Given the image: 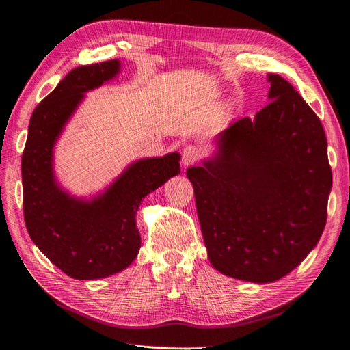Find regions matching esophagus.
Wrapping results in <instances>:
<instances>
[{
    "label": "esophagus",
    "instance_id": "34e87169",
    "mask_svg": "<svg viewBox=\"0 0 350 350\" xmlns=\"http://www.w3.org/2000/svg\"><path fill=\"white\" fill-rule=\"evenodd\" d=\"M199 155H201V151H199V148L195 146V145H187L183 152H182V163L183 165H192L198 161Z\"/></svg>",
    "mask_w": 350,
    "mask_h": 350
}]
</instances>
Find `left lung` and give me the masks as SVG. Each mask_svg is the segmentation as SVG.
<instances>
[{
	"label": "left lung",
	"instance_id": "obj_1",
	"mask_svg": "<svg viewBox=\"0 0 350 350\" xmlns=\"http://www.w3.org/2000/svg\"><path fill=\"white\" fill-rule=\"evenodd\" d=\"M271 99L218 136V152L186 172L208 258L228 277L271 283L312 251L327 221L332 167L321 122L286 79Z\"/></svg>",
	"mask_w": 350,
	"mask_h": 350
}]
</instances>
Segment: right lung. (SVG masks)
<instances>
[{
  "mask_svg": "<svg viewBox=\"0 0 350 350\" xmlns=\"http://www.w3.org/2000/svg\"><path fill=\"white\" fill-rule=\"evenodd\" d=\"M120 72L118 59L73 68L33 109L22 157L23 214L33 243L76 280H96L131 265L141 247L136 213L142 199L180 173V155L145 158L129 165L91 201L58 186L53 149L83 94Z\"/></svg>",
  "mask_w": 350,
  "mask_h": 350,
  "instance_id": "right-lung-1",
  "label": "right lung"
}]
</instances>
